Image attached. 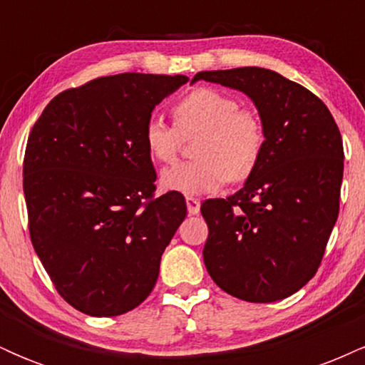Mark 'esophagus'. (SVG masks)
Segmentation results:
<instances>
[{"instance_id": "esophagus-1", "label": "esophagus", "mask_w": 365, "mask_h": 365, "mask_svg": "<svg viewBox=\"0 0 365 365\" xmlns=\"http://www.w3.org/2000/svg\"><path fill=\"white\" fill-rule=\"evenodd\" d=\"M187 209L188 215H197L200 211V202L195 197H187Z\"/></svg>"}]
</instances>
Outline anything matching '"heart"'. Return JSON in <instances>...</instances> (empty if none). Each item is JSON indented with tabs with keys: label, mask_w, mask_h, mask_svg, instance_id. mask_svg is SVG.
Masks as SVG:
<instances>
[{
	"label": "heart",
	"mask_w": 365,
	"mask_h": 365,
	"mask_svg": "<svg viewBox=\"0 0 365 365\" xmlns=\"http://www.w3.org/2000/svg\"><path fill=\"white\" fill-rule=\"evenodd\" d=\"M173 125L148 120L144 142L153 159L165 165L177 161L183 140L194 144L195 161L163 171L161 183L185 195L215 192L230 182H244L254 173L266 148V130L259 115L242 108L228 92L200 87L175 103Z\"/></svg>",
	"instance_id": "b5f03b06"
}]
</instances>
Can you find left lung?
<instances>
[{
  "instance_id": "1",
  "label": "left lung",
  "mask_w": 365,
  "mask_h": 365,
  "mask_svg": "<svg viewBox=\"0 0 365 365\" xmlns=\"http://www.w3.org/2000/svg\"><path fill=\"white\" fill-rule=\"evenodd\" d=\"M245 92L259 110L266 148L244 188L200 206L202 255L221 290L276 302L316 274L340 211L343 142L326 104L300 83L259 66L192 78Z\"/></svg>"
}]
</instances>
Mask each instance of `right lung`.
<instances>
[{"label": "right lung", "instance_id": "obj_1", "mask_svg": "<svg viewBox=\"0 0 365 365\" xmlns=\"http://www.w3.org/2000/svg\"><path fill=\"white\" fill-rule=\"evenodd\" d=\"M185 75L120 73L60 92L29 133V233L58 293L96 317L144 302L187 216L180 192H156L144 127Z\"/></svg>", "mask_w": 365, "mask_h": 365}]
</instances>
